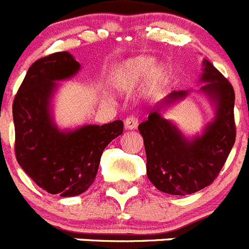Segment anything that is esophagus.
I'll return each instance as SVG.
<instances>
[{
    "mask_svg": "<svg viewBox=\"0 0 249 249\" xmlns=\"http://www.w3.org/2000/svg\"><path fill=\"white\" fill-rule=\"evenodd\" d=\"M138 123H140V121H138V118L135 117V116H128V117L124 120V126H126L127 129L137 128Z\"/></svg>",
    "mask_w": 249,
    "mask_h": 249,
    "instance_id": "34e87169",
    "label": "esophagus"
}]
</instances>
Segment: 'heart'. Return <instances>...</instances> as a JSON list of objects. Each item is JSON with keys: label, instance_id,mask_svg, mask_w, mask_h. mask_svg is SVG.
<instances>
[{"label": "heart", "instance_id": "heart-1", "mask_svg": "<svg viewBox=\"0 0 249 249\" xmlns=\"http://www.w3.org/2000/svg\"><path fill=\"white\" fill-rule=\"evenodd\" d=\"M155 59L148 56H140L123 62L113 72L112 83L121 92H131L147 77L146 89L149 93H156L163 89L169 73L162 66H156Z\"/></svg>", "mask_w": 249, "mask_h": 249}]
</instances>
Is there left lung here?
I'll return each mask as SVG.
<instances>
[{"label": "left lung", "instance_id": "1", "mask_svg": "<svg viewBox=\"0 0 249 249\" xmlns=\"http://www.w3.org/2000/svg\"><path fill=\"white\" fill-rule=\"evenodd\" d=\"M202 81L208 82L202 89L217 105V116L201 137L187 141L160 113L162 105L184 97V91H173L138 126L146 149L148 179L168 195L187 196L213 183L236 141L233 86L208 61H204Z\"/></svg>", "mask_w": 249, "mask_h": 249}]
</instances>
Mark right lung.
<instances>
[{
  "instance_id": "1",
  "label": "right lung",
  "mask_w": 249,
  "mask_h": 249,
  "mask_svg": "<svg viewBox=\"0 0 249 249\" xmlns=\"http://www.w3.org/2000/svg\"><path fill=\"white\" fill-rule=\"evenodd\" d=\"M78 70L80 63L68 52L37 59L12 105L17 162L37 186L62 197L81 195L93 183L103 151L123 132L121 120L67 133L52 124L48 101L54 81L73 76Z\"/></svg>"
}]
</instances>
